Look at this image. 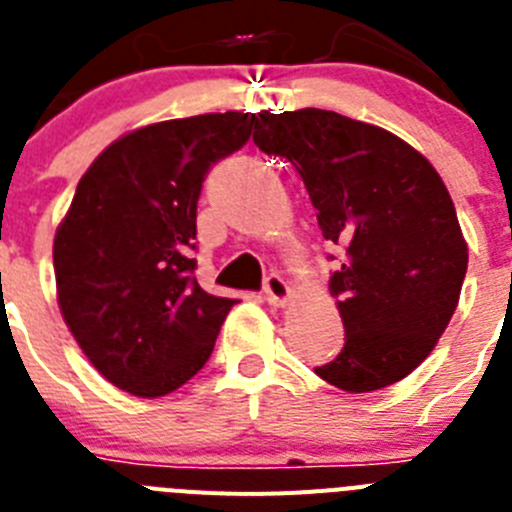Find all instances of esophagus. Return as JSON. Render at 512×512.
Returning <instances> with one entry per match:
<instances>
[{"instance_id":"1","label":"esophagus","mask_w":512,"mask_h":512,"mask_svg":"<svg viewBox=\"0 0 512 512\" xmlns=\"http://www.w3.org/2000/svg\"><path fill=\"white\" fill-rule=\"evenodd\" d=\"M265 296L273 306H283L288 299H291V286L286 283V278L278 273H270L265 278Z\"/></svg>"}]
</instances>
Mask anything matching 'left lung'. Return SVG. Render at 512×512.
<instances>
[{"label":"left lung","instance_id":"1","mask_svg":"<svg viewBox=\"0 0 512 512\" xmlns=\"http://www.w3.org/2000/svg\"><path fill=\"white\" fill-rule=\"evenodd\" d=\"M252 139L296 167L342 250L330 293L345 348L317 376L350 394L402 381L446 332L469 262L441 175L394 133L332 110H262Z\"/></svg>","mask_w":512,"mask_h":512}]
</instances>
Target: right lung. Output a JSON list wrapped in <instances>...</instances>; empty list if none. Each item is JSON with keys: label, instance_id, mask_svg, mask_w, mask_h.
Returning <instances> with one entry per match:
<instances>
[{"label": "right lung", "instance_id": "right-lung-1", "mask_svg": "<svg viewBox=\"0 0 512 512\" xmlns=\"http://www.w3.org/2000/svg\"><path fill=\"white\" fill-rule=\"evenodd\" d=\"M252 113L136 128L102 151L53 237L56 296L92 366L133 397H164L206 366L237 299L193 278L195 211L211 164L242 149Z\"/></svg>", "mask_w": 512, "mask_h": 512}]
</instances>
